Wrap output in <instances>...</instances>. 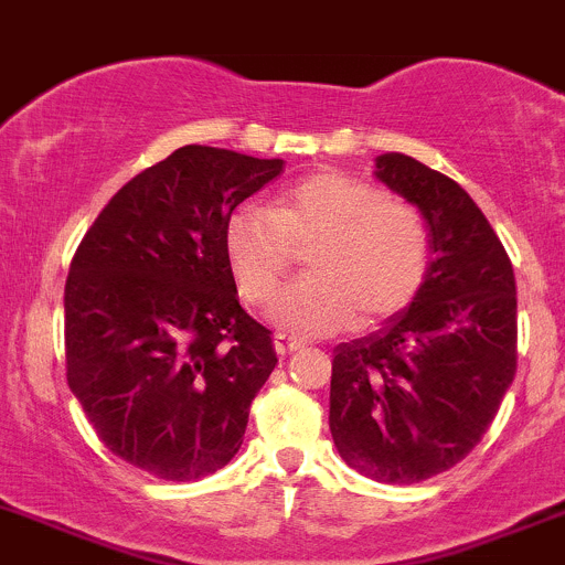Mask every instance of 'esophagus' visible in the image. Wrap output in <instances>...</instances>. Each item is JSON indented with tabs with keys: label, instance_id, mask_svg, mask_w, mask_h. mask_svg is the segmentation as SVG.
Listing matches in <instances>:
<instances>
[{
	"label": "esophagus",
	"instance_id": "obj_1",
	"mask_svg": "<svg viewBox=\"0 0 565 565\" xmlns=\"http://www.w3.org/2000/svg\"><path fill=\"white\" fill-rule=\"evenodd\" d=\"M301 348V342L299 340H294V337H288V334H275V351H277V356H288V353H294V351H299Z\"/></svg>",
	"mask_w": 565,
	"mask_h": 565
}]
</instances>
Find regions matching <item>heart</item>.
I'll list each match as a JSON object with an SVG mask.
<instances>
[{
  "mask_svg": "<svg viewBox=\"0 0 565 565\" xmlns=\"http://www.w3.org/2000/svg\"><path fill=\"white\" fill-rule=\"evenodd\" d=\"M225 258L247 305L264 307L310 247L312 275L275 301L296 334L372 329L416 301L429 275V228L408 201L345 171L301 179L271 209L242 203L225 223Z\"/></svg>",
  "mask_w": 565,
  "mask_h": 565,
  "instance_id": "obj_1",
  "label": "heart"
}]
</instances>
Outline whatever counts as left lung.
I'll return each mask as SVG.
<instances>
[{"instance_id": "obj_1", "label": "left lung", "mask_w": 565, "mask_h": 565, "mask_svg": "<svg viewBox=\"0 0 565 565\" xmlns=\"http://www.w3.org/2000/svg\"><path fill=\"white\" fill-rule=\"evenodd\" d=\"M375 166L424 214L433 260L408 310L334 348L329 427L351 468L416 484L473 451L514 381L516 282L498 234L455 179L397 152Z\"/></svg>"}]
</instances>
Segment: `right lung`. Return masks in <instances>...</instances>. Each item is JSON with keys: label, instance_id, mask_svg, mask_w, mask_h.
I'll list each match as a JSON object with an SVG mask.
<instances>
[{"label": "right lung", "instance_id": "right-lung-1", "mask_svg": "<svg viewBox=\"0 0 565 565\" xmlns=\"http://www.w3.org/2000/svg\"><path fill=\"white\" fill-rule=\"evenodd\" d=\"M280 171L282 160L177 149L110 198L70 260L67 383L106 449L154 479L228 465L275 370L271 331L236 299L223 234Z\"/></svg>", "mask_w": 565, "mask_h": 565}]
</instances>
